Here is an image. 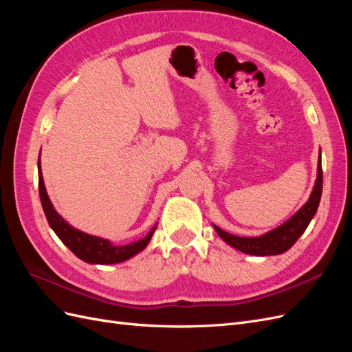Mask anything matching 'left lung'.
Masks as SVG:
<instances>
[{
	"label": "left lung",
	"mask_w": 352,
	"mask_h": 352,
	"mask_svg": "<svg viewBox=\"0 0 352 352\" xmlns=\"http://www.w3.org/2000/svg\"><path fill=\"white\" fill-rule=\"evenodd\" d=\"M322 189H323V170H322V151H320V155H318V162H317V179L314 182V188L311 190L310 198H308L305 204L298 210L291 219H287L283 225L278 226L270 232H265L260 236H236V235H232V233L221 230L216 225L212 226H214L216 232L219 233V236L223 241L243 254L260 255V257L283 254L285 251L289 250L298 239H300V236L305 232L308 225H310V221L318 208V204H320Z\"/></svg>",
	"instance_id": "obj_1"
}]
</instances>
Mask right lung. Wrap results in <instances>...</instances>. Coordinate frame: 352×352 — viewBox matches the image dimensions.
Masks as SVG:
<instances>
[{
    "label": "right lung",
    "mask_w": 352,
    "mask_h": 352,
    "mask_svg": "<svg viewBox=\"0 0 352 352\" xmlns=\"http://www.w3.org/2000/svg\"><path fill=\"white\" fill-rule=\"evenodd\" d=\"M38 177H39L41 204H42V208H44L45 217L50 223L51 229L56 232V235L60 238V241L65 243L78 258L83 260L85 263H89V264L122 263L135 257L136 254L144 251L146 248V245L150 243L158 223H155V226L148 232L144 238L127 245H114L109 239L89 235V233H85L76 228L70 226L69 223L56 211L54 206H52V202L47 194L44 177H42V170H41V160H38Z\"/></svg>",
    "instance_id": "add662e5"
}]
</instances>
